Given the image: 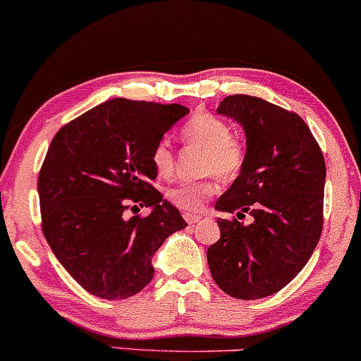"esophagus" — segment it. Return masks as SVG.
<instances>
[{"label":"esophagus","mask_w":361,"mask_h":361,"mask_svg":"<svg viewBox=\"0 0 361 361\" xmlns=\"http://www.w3.org/2000/svg\"><path fill=\"white\" fill-rule=\"evenodd\" d=\"M201 219H203V216L196 215V213H184V220L188 224H197Z\"/></svg>","instance_id":"obj_1"}]
</instances>
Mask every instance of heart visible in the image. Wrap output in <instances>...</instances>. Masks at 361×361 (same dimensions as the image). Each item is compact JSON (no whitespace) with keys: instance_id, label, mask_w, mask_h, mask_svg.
Here are the masks:
<instances>
[{"instance_id":"obj_1","label":"heart","mask_w":361,"mask_h":361,"mask_svg":"<svg viewBox=\"0 0 361 361\" xmlns=\"http://www.w3.org/2000/svg\"><path fill=\"white\" fill-rule=\"evenodd\" d=\"M182 139L189 145L204 148L201 169L208 173L203 179L184 180L166 191L170 203L182 210H200L204 201L219 191V180L212 172L224 179H232L243 170L246 161V142L238 134L231 133L227 120L213 114H197L182 127ZM151 161L158 176L170 177L176 165V157L169 139H160L151 151Z\"/></svg>"}]
</instances>
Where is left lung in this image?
<instances>
[{"label": "left lung", "instance_id": "1", "mask_svg": "<svg viewBox=\"0 0 361 361\" xmlns=\"http://www.w3.org/2000/svg\"><path fill=\"white\" fill-rule=\"evenodd\" d=\"M219 114L246 133V161L216 210L254 216L244 226L219 219L207 251L213 281L238 300H259L288 286L308 263L324 227L325 160L305 120L257 96H227Z\"/></svg>", "mask_w": 361, "mask_h": 361}]
</instances>
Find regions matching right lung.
Masks as SVG:
<instances>
[{
	"instance_id": "obj_1",
	"label": "right lung",
	"mask_w": 361,
	"mask_h": 361,
	"mask_svg": "<svg viewBox=\"0 0 361 361\" xmlns=\"http://www.w3.org/2000/svg\"><path fill=\"white\" fill-rule=\"evenodd\" d=\"M185 114L177 103L115 98L53 137L37 179L42 234L87 293L103 300L137 294L153 279L158 247L188 226L151 184V151ZM137 204L154 212L127 221L123 213Z\"/></svg>"
}]
</instances>
